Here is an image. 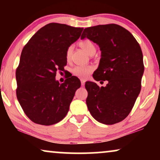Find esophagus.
I'll list each match as a JSON object with an SVG mask.
<instances>
[{"instance_id":"1","label":"esophagus","mask_w":160,"mask_h":160,"mask_svg":"<svg viewBox=\"0 0 160 160\" xmlns=\"http://www.w3.org/2000/svg\"><path fill=\"white\" fill-rule=\"evenodd\" d=\"M81 83H82V86L84 87L85 84V80L84 79H81Z\"/></svg>"}]
</instances>
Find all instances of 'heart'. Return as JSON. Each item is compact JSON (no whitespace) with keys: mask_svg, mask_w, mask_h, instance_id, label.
Instances as JSON below:
<instances>
[{"mask_svg":"<svg viewBox=\"0 0 160 160\" xmlns=\"http://www.w3.org/2000/svg\"><path fill=\"white\" fill-rule=\"evenodd\" d=\"M79 47L88 54L89 55L95 54L96 52V47L95 45L94 44L92 41L89 40V39H84V40L81 41L79 43ZM72 52V47H69L66 50V53H65V56H66L67 60H69L70 57H71ZM94 68L92 65H76L72 69V73L77 77L85 78L90 74L93 71Z\"/></svg>","mask_w":160,"mask_h":160,"instance_id":"1","label":"heart"}]
</instances>
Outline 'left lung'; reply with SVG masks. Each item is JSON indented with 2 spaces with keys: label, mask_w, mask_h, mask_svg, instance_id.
<instances>
[{
  "label": "left lung",
  "mask_w": 160,
  "mask_h": 160,
  "mask_svg": "<svg viewBox=\"0 0 160 160\" xmlns=\"http://www.w3.org/2000/svg\"><path fill=\"white\" fill-rule=\"evenodd\" d=\"M85 38L101 51L94 79L108 81L101 87L92 82L85 83L87 108L100 123H118L129 115L141 92L144 71L141 47L128 30L116 24L85 28L81 38Z\"/></svg>",
  "instance_id": "8db88e82"
}]
</instances>
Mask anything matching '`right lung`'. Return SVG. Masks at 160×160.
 <instances>
[{"label":"right lung","mask_w":160,"mask_h":160,"mask_svg":"<svg viewBox=\"0 0 160 160\" xmlns=\"http://www.w3.org/2000/svg\"><path fill=\"white\" fill-rule=\"evenodd\" d=\"M83 28L49 23L24 47L16 71L17 97L34 123L52 125L64 119L81 82L72 76L60 84L57 71L67 64L66 50L79 38Z\"/></svg>","instance_id":"add662e5"}]
</instances>
